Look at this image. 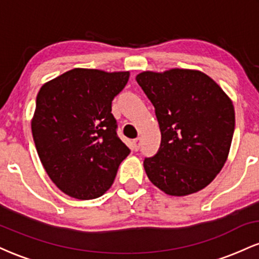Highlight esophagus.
<instances>
[{
  "mask_svg": "<svg viewBox=\"0 0 259 259\" xmlns=\"http://www.w3.org/2000/svg\"><path fill=\"white\" fill-rule=\"evenodd\" d=\"M133 145H134V150L135 151H139L140 150V138L135 139L133 141Z\"/></svg>",
  "mask_w": 259,
  "mask_h": 259,
  "instance_id": "esophagus-1",
  "label": "esophagus"
}]
</instances>
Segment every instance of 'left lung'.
<instances>
[{
	"label": "left lung",
	"instance_id": "8db88e82",
	"mask_svg": "<svg viewBox=\"0 0 259 259\" xmlns=\"http://www.w3.org/2000/svg\"><path fill=\"white\" fill-rule=\"evenodd\" d=\"M136 81L152 102L162 135L157 153L144 160L148 179L171 196L200 191L228 158L235 130L230 99L197 70L144 72Z\"/></svg>",
	"mask_w": 259,
	"mask_h": 259
}]
</instances>
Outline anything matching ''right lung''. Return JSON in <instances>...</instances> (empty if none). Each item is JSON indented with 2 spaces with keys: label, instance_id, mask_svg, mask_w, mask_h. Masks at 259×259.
<instances>
[{
  "label": "right lung",
  "instance_id": "obj_1",
  "mask_svg": "<svg viewBox=\"0 0 259 259\" xmlns=\"http://www.w3.org/2000/svg\"><path fill=\"white\" fill-rule=\"evenodd\" d=\"M127 80L129 72L75 68L38 91L31 121L35 146L46 173L70 197L105 194L130 153L112 114V101Z\"/></svg>",
  "mask_w": 259,
  "mask_h": 259
}]
</instances>
